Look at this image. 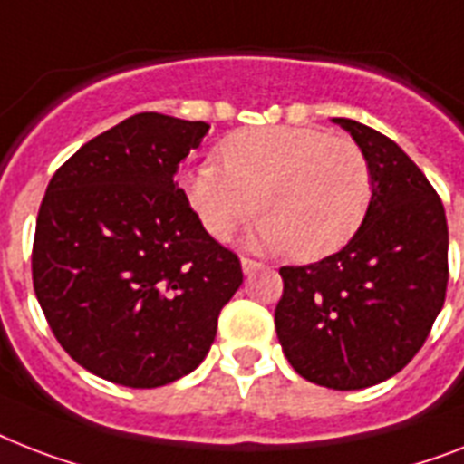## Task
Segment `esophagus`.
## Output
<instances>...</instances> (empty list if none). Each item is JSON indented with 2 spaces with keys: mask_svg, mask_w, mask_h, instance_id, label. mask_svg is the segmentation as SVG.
I'll return each mask as SVG.
<instances>
[{
  "mask_svg": "<svg viewBox=\"0 0 464 464\" xmlns=\"http://www.w3.org/2000/svg\"><path fill=\"white\" fill-rule=\"evenodd\" d=\"M240 265H243V274L245 276H250V274H255V271L259 269V262H255V259H250V257H243L240 259Z\"/></svg>",
  "mask_w": 464,
  "mask_h": 464,
  "instance_id": "esophagus-1",
  "label": "esophagus"
}]
</instances>
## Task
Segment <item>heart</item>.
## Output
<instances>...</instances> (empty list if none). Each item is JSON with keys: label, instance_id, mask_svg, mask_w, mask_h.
I'll return each instance as SVG.
<instances>
[{"label": "heart", "instance_id": "1", "mask_svg": "<svg viewBox=\"0 0 464 464\" xmlns=\"http://www.w3.org/2000/svg\"><path fill=\"white\" fill-rule=\"evenodd\" d=\"M217 164L183 173V193L214 238H228L255 209L252 243L322 259L367 219L374 183L353 140L312 126L245 128L217 145Z\"/></svg>", "mask_w": 464, "mask_h": 464}]
</instances>
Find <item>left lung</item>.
<instances>
[{
  "instance_id": "8db88e82",
  "label": "left lung",
  "mask_w": 464,
  "mask_h": 464,
  "mask_svg": "<svg viewBox=\"0 0 464 464\" xmlns=\"http://www.w3.org/2000/svg\"><path fill=\"white\" fill-rule=\"evenodd\" d=\"M372 169V207L343 250L281 266L274 322L284 355L307 382L357 391L398 374L427 341L448 285L443 202L391 138L334 119Z\"/></svg>"
}]
</instances>
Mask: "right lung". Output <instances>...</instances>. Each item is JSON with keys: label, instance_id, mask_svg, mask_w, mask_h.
Masks as SVG:
<instances>
[{"label": "right lung", "instance_id": "obj_1", "mask_svg": "<svg viewBox=\"0 0 464 464\" xmlns=\"http://www.w3.org/2000/svg\"><path fill=\"white\" fill-rule=\"evenodd\" d=\"M205 121L135 114L56 169L37 212L33 285L49 329L107 382L157 389L190 374L243 284L173 180Z\"/></svg>", "mask_w": 464, "mask_h": 464}]
</instances>
